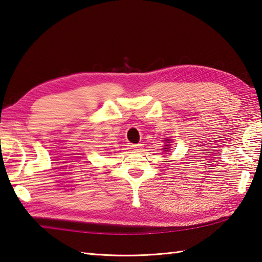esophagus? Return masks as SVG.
Segmentation results:
<instances>
[{"label": "esophagus", "instance_id": "obj_1", "mask_svg": "<svg viewBox=\"0 0 262 262\" xmlns=\"http://www.w3.org/2000/svg\"><path fill=\"white\" fill-rule=\"evenodd\" d=\"M129 147L132 148V150L138 151V150H140V148L142 147V144H129Z\"/></svg>", "mask_w": 262, "mask_h": 262}]
</instances>
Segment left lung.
<instances>
[{
    "mask_svg": "<svg viewBox=\"0 0 262 262\" xmlns=\"http://www.w3.org/2000/svg\"><path fill=\"white\" fill-rule=\"evenodd\" d=\"M166 146H167V147H166V148H163V150H167V148H169V147H168V145H166Z\"/></svg>",
    "mask_w": 262,
    "mask_h": 262,
    "instance_id": "left-lung-1",
    "label": "left lung"
}]
</instances>
